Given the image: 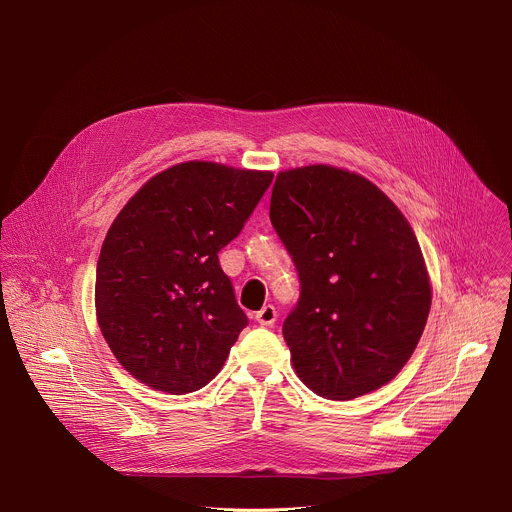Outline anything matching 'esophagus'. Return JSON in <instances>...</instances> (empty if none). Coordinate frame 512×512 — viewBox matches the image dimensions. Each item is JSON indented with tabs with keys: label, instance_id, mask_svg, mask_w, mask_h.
<instances>
[{
	"label": "esophagus",
	"instance_id": "1",
	"mask_svg": "<svg viewBox=\"0 0 512 512\" xmlns=\"http://www.w3.org/2000/svg\"><path fill=\"white\" fill-rule=\"evenodd\" d=\"M255 320L261 324V326H273L275 320H277V310L273 306H263L257 314H255Z\"/></svg>",
	"mask_w": 512,
	"mask_h": 512
}]
</instances>
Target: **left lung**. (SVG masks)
<instances>
[{"label": "left lung", "mask_w": 512, "mask_h": 512, "mask_svg": "<svg viewBox=\"0 0 512 512\" xmlns=\"http://www.w3.org/2000/svg\"><path fill=\"white\" fill-rule=\"evenodd\" d=\"M269 218L300 275V300L283 322L298 377L336 401L387 385L431 306L407 218L367 178L322 164L277 174Z\"/></svg>", "instance_id": "left-lung-1"}]
</instances>
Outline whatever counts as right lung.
<instances>
[{
  "instance_id": "add662e5",
  "label": "right lung",
  "mask_w": 512,
  "mask_h": 512,
  "mask_svg": "<svg viewBox=\"0 0 512 512\" xmlns=\"http://www.w3.org/2000/svg\"><path fill=\"white\" fill-rule=\"evenodd\" d=\"M271 172L184 162L145 182L117 214L95 281L99 328L137 381L172 395L212 381L249 324L218 263Z\"/></svg>"
}]
</instances>
